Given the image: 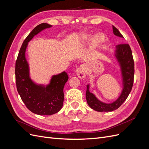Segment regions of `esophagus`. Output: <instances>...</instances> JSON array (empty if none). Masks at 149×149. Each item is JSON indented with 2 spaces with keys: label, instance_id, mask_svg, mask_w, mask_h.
<instances>
[{
  "label": "esophagus",
  "instance_id": "obj_1",
  "mask_svg": "<svg viewBox=\"0 0 149 149\" xmlns=\"http://www.w3.org/2000/svg\"><path fill=\"white\" fill-rule=\"evenodd\" d=\"M76 74L78 77L80 79H84L86 76V66L84 65H81L76 70Z\"/></svg>",
  "mask_w": 149,
  "mask_h": 149
}]
</instances>
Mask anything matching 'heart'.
I'll list each match as a JSON object with an SVG mask.
<instances>
[{"label": "heart", "instance_id": "b5f03b06", "mask_svg": "<svg viewBox=\"0 0 149 149\" xmlns=\"http://www.w3.org/2000/svg\"><path fill=\"white\" fill-rule=\"evenodd\" d=\"M86 39H89V38H86ZM104 40V37L103 35L101 34H99L97 35L96 37L94 38V44L95 45H100L101 44L102 41Z\"/></svg>", "mask_w": 149, "mask_h": 149}]
</instances>
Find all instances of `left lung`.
Returning <instances> with one entry per match:
<instances>
[{"instance_id":"8db88e82","label":"left lung","mask_w":149,"mask_h":149,"mask_svg":"<svg viewBox=\"0 0 149 149\" xmlns=\"http://www.w3.org/2000/svg\"><path fill=\"white\" fill-rule=\"evenodd\" d=\"M114 35L124 38L119 31L112 25ZM114 56L119 63L122 79L123 90L119 97L111 103H106L99 100L96 96L89 91V84L87 85L86 98L88 104L93 109L98 112H111L114 111L123 104L127 98L132 88L134 76V62L131 49L128 44H119L116 47Z\"/></svg>"}]
</instances>
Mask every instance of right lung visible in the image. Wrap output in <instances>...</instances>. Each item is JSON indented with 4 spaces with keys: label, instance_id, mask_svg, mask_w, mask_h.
Masks as SVG:
<instances>
[{
    "label": "right lung",
    "instance_id": "right-lung-1",
    "mask_svg": "<svg viewBox=\"0 0 149 149\" xmlns=\"http://www.w3.org/2000/svg\"><path fill=\"white\" fill-rule=\"evenodd\" d=\"M52 26L43 23L33 29L22 43L15 63L17 91L26 107L33 113L41 116L52 115L60 111L64 101L63 88L68 80L65 71L53 75L47 85L37 84L30 78L29 65L25 57L26 47L34 36Z\"/></svg>",
    "mask_w": 149,
    "mask_h": 149
}]
</instances>
